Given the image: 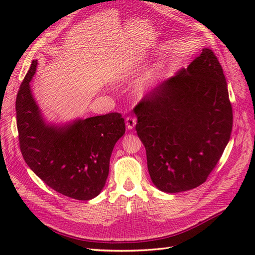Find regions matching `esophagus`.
<instances>
[{
  "instance_id": "34e87169",
  "label": "esophagus",
  "mask_w": 255,
  "mask_h": 255,
  "mask_svg": "<svg viewBox=\"0 0 255 255\" xmlns=\"http://www.w3.org/2000/svg\"><path fill=\"white\" fill-rule=\"evenodd\" d=\"M136 124H137V119L134 117L129 116V117L126 118V126H127L129 130H132L134 126H136Z\"/></svg>"
}]
</instances>
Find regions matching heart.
I'll list each match as a JSON object with an SVG mask.
<instances>
[{
	"mask_svg": "<svg viewBox=\"0 0 255 255\" xmlns=\"http://www.w3.org/2000/svg\"><path fill=\"white\" fill-rule=\"evenodd\" d=\"M162 70L160 67L154 68L152 70H150L147 73H145L143 77L141 78L138 85V92L140 94H144L147 93L148 91H150L151 89L158 82L160 77H161Z\"/></svg>",
	"mask_w": 255,
	"mask_h": 255,
	"instance_id": "b5f03b06",
	"label": "heart"
}]
</instances>
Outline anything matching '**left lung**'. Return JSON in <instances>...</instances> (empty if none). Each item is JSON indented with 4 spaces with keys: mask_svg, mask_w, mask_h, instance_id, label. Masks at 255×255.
I'll list each match as a JSON object with an SVG mask.
<instances>
[{
    "mask_svg": "<svg viewBox=\"0 0 255 255\" xmlns=\"http://www.w3.org/2000/svg\"><path fill=\"white\" fill-rule=\"evenodd\" d=\"M133 111L151 181L164 193L203 184L229 142L228 89L223 68L208 48L186 69L156 85Z\"/></svg>",
    "mask_w": 255,
    "mask_h": 255,
    "instance_id": "left-lung-1",
    "label": "left lung"
}]
</instances>
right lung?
I'll list each match as a JSON object with an SVG mask.
<instances>
[{
	"label": "right lung",
	"mask_w": 255,
	"mask_h": 255,
	"mask_svg": "<svg viewBox=\"0 0 255 255\" xmlns=\"http://www.w3.org/2000/svg\"><path fill=\"white\" fill-rule=\"evenodd\" d=\"M36 69L37 60H32L16 97L21 154L29 169L56 192L90 200L105 186L113 149L125 133L124 118L110 113L66 124L47 122L29 84Z\"/></svg>",
	"instance_id": "obj_1"
}]
</instances>
